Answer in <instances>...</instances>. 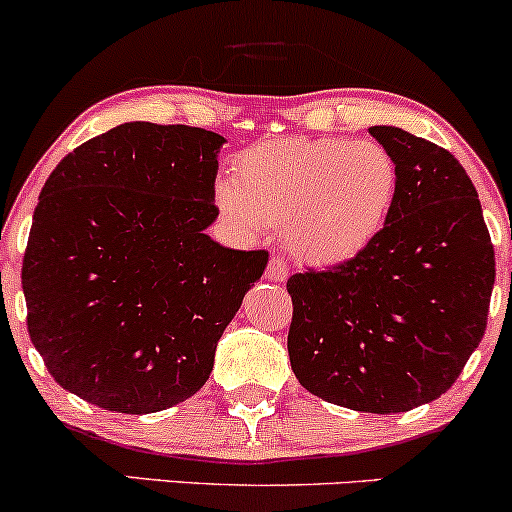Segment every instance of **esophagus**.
Wrapping results in <instances>:
<instances>
[{
  "mask_svg": "<svg viewBox=\"0 0 512 512\" xmlns=\"http://www.w3.org/2000/svg\"><path fill=\"white\" fill-rule=\"evenodd\" d=\"M267 279L274 281V284H284L289 279V264L281 260V257H272L267 264Z\"/></svg>",
  "mask_w": 512,
  "mask_h": 512,
  "instance_id": "1",
  "label": "esophagus"
}]
</instances>
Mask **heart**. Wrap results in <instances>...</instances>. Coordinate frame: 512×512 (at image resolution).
<instances>
[{
  "label": "heart",
  "mask_w": 512,
  "mask_h": 512,
  "mask_svg": "<svg viewBox=\"0 0 512 512\" xmlns=\"http://www.w3.org/2000/svg\"><path fill=\"white\" fill-rule=\"evenodd\" d=\"M399 166L378 142L344 137L274 139L216 185V207L240 231L274 228L298 260L337 267L366 252L390 221Z\"/></svg>",
  "instance_id": "1"
}]
</instances>
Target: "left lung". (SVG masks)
Segmentation results:
<instances>
[{
	"label": "left lung",
	"mask_w": 512,
	"mask_h": 512,
	"mask_svg": "<svg viewBox=\"0 0 512 512\" xmlns=\"http://www.w3.org/2000/svg\"><path fill=\"white\" fill-rule=\"evenodd\" d=\"M368 132L399 166L395 211L354 260L286 281L289 358L298 383L325 402L397 414L460 378L484 337L496 260L460 161L399 127Z\"/></svg>",
	"instance_id": "8db88e82"
}]
</instances>
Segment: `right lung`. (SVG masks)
<instances>
[{
  "label": "right lung",
  "instance_id": "add662e5",
  "mask_svg": "<svg viewBox=\"0 0 512 512\" xmlns=\"http://www.w3.org/2000/svg\"><path fill=\"white\" fill-rule=\"evenodd\" d=\"M226 139L125 122L52 170L23 255L28 334L52 378L120 414H154L209 380L264 250L211 240Z\"/></svg>",
  "mask_w": 512,
  "mask_h": 512
}]
</instances>
